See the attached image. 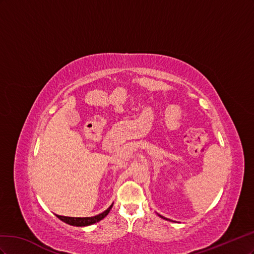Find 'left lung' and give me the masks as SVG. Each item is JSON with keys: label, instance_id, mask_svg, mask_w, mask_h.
Listing matches in <instances>:
<instances>
[{"label": "left lung", "instance_id": "1", "mask_svg": "<svg viewBox=\"0 0 254 254\" xmlns=\"http://www.w3.org/2000/svg\"><path fill=\"white\" fill-rule=\"evenodd\" d=\"M159 217H162V218H164V217H163V216H161V215H159ZM164 219H165V218H164Z\"/></svg>", "mask_w": 254, "mask_h": 254}]
</instances>
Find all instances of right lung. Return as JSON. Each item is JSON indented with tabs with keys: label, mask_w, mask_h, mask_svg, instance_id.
Instances as JSON below:
<instances>
[{
	"label": "right lung",
	"mask_w": 254,
	"mask_h": 254,
	"mask_svg": "<svg viewBox=\"0 0 254 254\" xmlns=\"http://www.w3.org/2000/svg\"><path fill=\"white\" fill-rule=\"evenodd\" d=\"M112 207H113V204L103 213H101V214H99L97 216H93V217H66V216H60V215H56V216L59 217L62 221L70 224V226L86 227V226H90V224H93L96 222H99L100 220H102L104 217H106L108 215V213H110Z\"/></svg>",
	"instance_id": "right-lung-1"
}]
</instances>
